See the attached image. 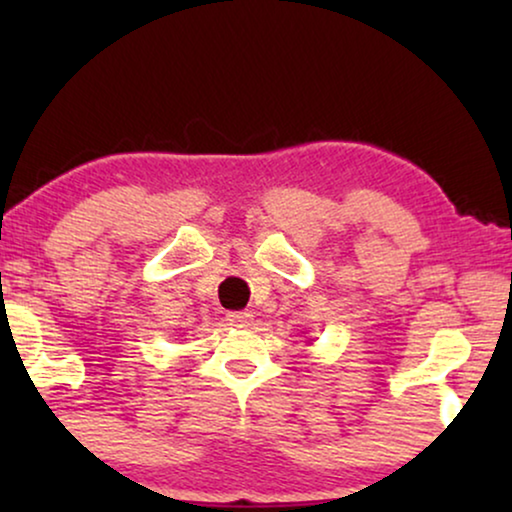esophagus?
<instances>
[{"mask_svg": "<svg viewBox=\"0 0 512 512\" xmlns=\"http://www.w3.org/2000/svg\"><path fill=\"white\" fill-rule=\"evenodd\" d=\"M226 321L230 326H240V328H244V326H249L251 324V312H228L226 314Z\"/></svg>", "mask_w": 512, "mask_h": 512, "instance_id": "esophagus-1", "label": "esophagus"}]
</instances>
